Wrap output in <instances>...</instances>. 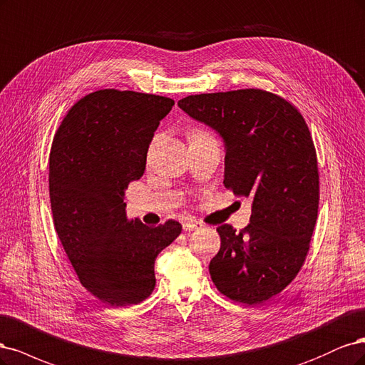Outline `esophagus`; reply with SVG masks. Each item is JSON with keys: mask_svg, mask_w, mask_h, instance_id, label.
<instances>
[{"mask_svg": "<svg viewBox=\"0 0 365 365\" xmlns=\"http://www.w3.org/2000/svg\"><path fill=\"white\" fill-rule=\"evenodd\" d=\"M198 227H202V222H198L195 220H186V221H183V230H186V232L195 230Z\"/></svg>", "mask_w": 365, "mask_h": 365, "instance_id": "1", "label": "esophagus"}]
</instances>
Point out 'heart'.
Returning <instances> with one entry per match:
<instances>
[{"mask_svg":"<svg viewBox=\"0 0 365 365\" xmlns=\"http://www.w3.org/2000/svg\"><path fill=\"white\" fill-rule=\"evenodd\" d=\"M206 133H203V132H194L192 135H191V138H198V136H205Z\"/></svg>","mask_w":365,"mask_h":365,"instance_id":"obj_1","label":"heart"}]
</instances>
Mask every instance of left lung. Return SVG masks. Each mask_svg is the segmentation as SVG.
<instances>
[{
  "mask_svg": "<svg viewBox=\"0 0 365 365\" xmlns=\"http://www.w3.org/2000/svg\"><path fill=\"white\" fill-rule=\"evenodd\" d=\"M179 108L225 143V186L252 200L250 225H221L210 279L226 297L257 304L296 277L319 212V168L309 128L291 103L261 89L200 93Z\"/></svg>",
  "mask_w": 365,
  "mask_h": 365,
  "instance_id": "8db88e82",
  "label": "left lung"
}]
</instances>
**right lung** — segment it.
<instances>
[{"instance_id": "obj_1", "label": "right lung", "mask_w": 365, "mask_h": 365, "mask_svg": "<svg viewBox=\"0 0 365 365\" xmlns=\"http://www.w3.org/2000/svg\"><path fill=\"white\" fill-rule=\"evenodd\" d=\"M173 106L153 93L92 92L73 106L53 140L48 180L56 232L81 285L113 308L150 296L156 257L182 232L174 220L158 227L128 220L124 203Z\"/></svg>"}]
</instances>
